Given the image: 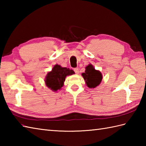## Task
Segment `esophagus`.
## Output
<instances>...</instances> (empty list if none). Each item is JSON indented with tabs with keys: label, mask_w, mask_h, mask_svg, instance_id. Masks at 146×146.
I'll return each mask as SVG.
<instances>
[{
	"label": "esophagus",
	"mask_w": 146,
	"mask_h": 146,
	"mask_svg": "<svg viewBox=\"0 0 146 146\" xmlns=\"http://www.w3.org/2000/svg\"><path fill=\"white\" fill-rule=\"evenodd\" d=\"M74 71H75V72L76 74H78L79 73V70L78 68H75V69H74Z\"/></svg>",
	"instance_id": "34e87169"
}]
</instances>
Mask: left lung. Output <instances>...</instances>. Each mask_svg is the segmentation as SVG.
<instances>
[{
	"label": "left lung",
	"instance_id": "obj_1",
	"mask_svg": "<svg viewBox=\"0 0 146 146\" xmlns=\"http://www.w3.org/2000/svg\"><path fill=\"white\" fill-rule=\"evenodd\" d=\"M86 86L90 88H94L100 84L102 75L100 71L96 70L92 64H90L85 68V73L82 74Z\"/></svg>",
	"mask_w": 146,
	"mask_h": 146
}]
</instances>
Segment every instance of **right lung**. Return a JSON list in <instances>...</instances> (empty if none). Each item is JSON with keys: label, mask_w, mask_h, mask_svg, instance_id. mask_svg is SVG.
Listing matches in <instances>:
<instances>
[{"label": "right lung", "mask_w": 146, "mask_h": 146, "mask_svg": "<svg viewBox=\"0 0 146 146\" xmlns=\"http://www.w3.org/2000/svg\"><path fill=\"white\" fill-rule=\"evenodd\" d=\"M73 74H75L73 70L68 68L61 67L60 65L56 64L46 76V85L51 90L56 92L58 90H60L64 85L65 78Z\"/></svg>", "instance_id": "right-lung-1"}]
</instances>
